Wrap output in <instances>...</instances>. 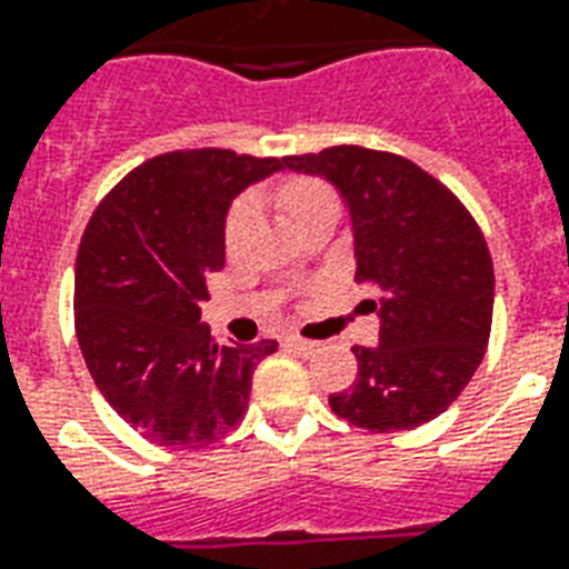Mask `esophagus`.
Segmentation results:
<instances>
[{
    "label": "esophagus",
    "instance_id": "1",
    "mask_svg": "<svg viewBox=\"0 0 569 569\" xmlns=\"http://www.w3.org/2000/svg\"><path fill=\"white\" fill-rule=\"evenodd\" d=\"M284 348L297 350V353H302V357H311L320 345L318 341H306V339H297V336H290V339H284Z\"/></svg>",
    "mask_w": 569,
    "mask_h": 569
}]
</instances>
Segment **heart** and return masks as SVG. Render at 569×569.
Masks as SVG:
<instances>
[{
    "instance_id": "heart-1",
    "label": "heart",
    "mask_w": 569,
    "mask_h": 569,
    "mask_svg": "<svg viewBox=\"0 0 569 569\" xmlns=\"http://www.w3.org/2000/svg\"><path fill=\"white\" fill-rule=\"evenodd\" d=\"M276 198H279L281 207L288 209L290 219L293 221L306 219V216L315 212V209L336 203V194H332L330 188L323 186V182H318V179H302V177L281 182L279 191H276ZM251 221H254V200L239 198L237 203H233V209H230L228 224H224V246H228L230 251L239 249V242H242L246 233H249Z\"/></svg>"
}]
</instances>
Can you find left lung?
I'll use <instances>...</instances> for the list:
<instances>
[{
	"mask_svg": "<svg viewBox=\"0 0 569 569\" xmlns=\"http://www.w3.org/2000/svg\"><path fill=\"white\" fill-rule=\"evenodd\" d=\"M327 179L348 209L353 279L378 281V345L353 348L357 381L330 396L341 420L369 431L413 429L459 399L492 330L495 272L480 228L413 161L366 147L284 158Z\"/></svg>",
	"mask_w": 569,
	"mask_h": 569,
	"instance_id": "1",
	"label": "left lung"
}]
</instances>
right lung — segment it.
<instances>
[{"label":"right lung","instance_id":"add662e5","mask_svg":"<svg viewBox=\"0 0 569 569\" xmlns=\"http://www.w3.org/2000/svg\"><path fill=\"white\" fill-rule=\"evenodd\" d=\"M284 158L191 149L131 170L89 219L74 269L77 341L92 381L134 429L173 450L224 438L249 408L251 371L279 341L219 345L200 323L224 267L230 203Z\"/></svg>","mask_w":569,"mask_h":569}]
</instances>
